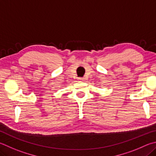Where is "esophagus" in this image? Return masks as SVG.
Returning <instances> with one entry per match:
<instances>
[{
	"instance_id": "esophagus-1",
	"label": "esophagus",
	"mask_w": 156,
	"mask_h": 156,
	"mask_svg": "<svg viewBox=\"0 0 156 156\" xmlns=\"http://www.w3.org/2000/svg\"><path fill=\"white\" fill-rule=\"evenodd\" d=\"M78 80L80 81V82H83L85 80V78H78Z\"/></svg>"
}]
</instances>
